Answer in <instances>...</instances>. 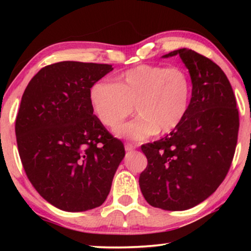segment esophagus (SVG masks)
<instances>
[{"instance_id":"esophagus-1","label":"esophagus","mask_w":251,"mask_h":251,"mask_svg":"<svg viewBox=\"0 0 251 251\" xmlns=\"http://www.w3.org/2000/svg\"><path fill=\"white\" fill-rule=\"evenodd\" d=\"M136 147H137V145H135V144H132V143H126V145H125V149H126V151H128V152H131V151L136 150Z\"/></svg>"}]
</instances>
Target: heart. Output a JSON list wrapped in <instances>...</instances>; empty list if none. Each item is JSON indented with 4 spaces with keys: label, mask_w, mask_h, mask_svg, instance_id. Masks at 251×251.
<instances>
[{
    "label": "heart",
    "mask_w": 251,
    "mask_h": 251,
    "mask_svg": "<svg viewBox=\"0 0 251 251\" xmlns=\"http://www.w3.org/2000/svg\"><path fill=\"white\" fill-rule=\"evenodd\" d=\"M191 99L186 72L157 65H140L116 76L113 83L96 82L89 90L92 112L108 129L119 128L135 106L138 118L116 131L135 139L174 131L187 115Z\"/></svg>",
    "instance_id": "heart-1"
}]
</instances>
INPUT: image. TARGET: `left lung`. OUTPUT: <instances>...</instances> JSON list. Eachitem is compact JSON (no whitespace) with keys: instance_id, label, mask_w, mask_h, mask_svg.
Segmentation results:
<instances>
[{"instance_id":"obj_1","label":"left lung","mask_w":251,"mask_h":251,"mask_svg":"<svg viewBox=\"0 0 251 251\" xmlns=\"http://www.w3.org/2000/svg\"><path fill=\"white\" fill-rule=\"evenodd\" d=\"M188 68L192 99L180 126L164 138L142 145L147 157L139 176L145 200L163 210H186L201 203L225 179L239 132L236 99L222 68L191 49L176 56Z\"/></svg>"}]
</instances>
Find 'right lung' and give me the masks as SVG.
I'll use <instances>...</instances> for the list:
<instances>
[{"instance_id":"1","label":"right lung","mask_w":251,"mask_h":251,"mask_svg":"<svg viewBox=\"0 0 251 251\" xmlns=\"http://www.w3.org/2000/svg\"><path fill=\"white\" fill-rule=\"evenodd\" d=\"M112 65L60 61L29 81L16 119L19 156L44 200L65 211L104 203L125 146L98 121L89 101L91 85Z\"/></svg>"}]
</instances>
